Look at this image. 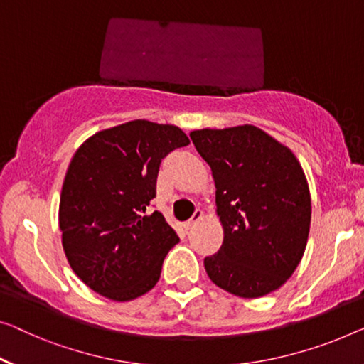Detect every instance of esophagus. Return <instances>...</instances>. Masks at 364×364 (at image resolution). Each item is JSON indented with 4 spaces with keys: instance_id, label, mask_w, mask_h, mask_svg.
<instances>
[{
    "instance_id": "34e87169",
    "label": "esophagus",
    "mask_w": 364,
    "mask_h": 364,
    "mask_svg": "<svg viewBox=\"0 0 364 364\" xmlns=\"http://www.w3.org/2000/svg\"><path fill=\"white\" fill-rule=\"evenodd\" d=\"M203 217H204L203 210H200V209H196V210H194V215H193V219H189L188 222H184V229H186V230H191L193 227L196 225L200 219H203Z\"/></svg>"
}]
</instances>
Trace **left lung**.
Returning <instances> with one entry per match:
<instances>
[{"mask_svg":"<svg viewBox=\"0 0 364 364\" xmlns=\"http://www.w3.org/2000/svg\"><path fill=\"white\" fill-rule=\"evenodd\" d=\"M213 171L224 242L204 258L215 286L243 299L279 289L299 267L311 229V191L299 160L264 130L243 124L189 134Z\"/></svg>","mask_w":364,"mask_h":364,"instance_id":"8db88e82","label":"left lung"}]
</instances>
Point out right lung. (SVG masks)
<instances>
[{
  "label": "right lung",
  "instance_id": "add662e5",
  "mask_svg": "<svg viewBox=\"0 0 364 364\" xmlns=\"http://www.w3.org/2000/svg\"><path fill=\"white\" fill-rule=\"evenodd\" d=\"M188 144L180 127L135 119L100 130L75 151L58 205L62 245L73 273L106 299H137L159 283L180 238L147 205L161 159Z\"/></svg>",
  "mask_w": 364,
  "mask_h": 364
}]
</instances>
